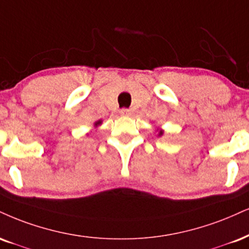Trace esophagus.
<instances>
[{
    "mask_svg": "<svg viewBox=\"0 0 249 249\" xmlns=\"http://www.w3.org/2000/svg\"><path fill=\"white\" fill-rule=\"evenodd\" d=\"M119 113H121V115H123V116H128V115H131V110H128V109H121V111H119Z\"/></svg>",
    "mask_w": 249,
    "mask_h": 249,
    "instance_id": "esophagus-1",
    "label": "esophagus"
}]
</instances>
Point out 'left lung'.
Listing matches in <instances>:
<instances>
[{
	"mask_svg": "<svg viewBox=\"0 0 249 249\" xmlns=\"http://www.w3.org/2000/svg\"><path fill=\"white\" fill-rule=\"evenodd\" d=\"M161 134H162V131H160V133H159V136H161Z\"/></svg>",
	"mask_w": 249,
	"mask_h": 249,
	"instance_id": "obj_1",
	"label": "left lung"
}]
</instances>
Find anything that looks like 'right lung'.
Segmentation results:
<instances>
[{
  "label": "right lung",
  "instance_id": "1",
  "mask_svg": "<svg viewBox=\"0 0 249 249\" xmlns=\"http://www.w3.org/2000/svg\"><path fill=\"white\" fill-rule=\"evenodd\" d=\"M101 123H102V122H101V121H98V122H96V123H95V125H96V126H97V125H100V124H101Z\"/></svg>",
  "mask_w": 249,
  "mask_h": 249
}]
</instances>
